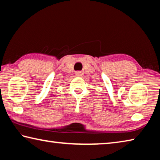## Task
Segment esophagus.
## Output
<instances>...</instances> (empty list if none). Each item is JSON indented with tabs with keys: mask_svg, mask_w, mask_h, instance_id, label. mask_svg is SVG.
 I'll return each mask as SVG.
<instances>
[{
	"mask_svg": "<svg viewBox=\"0 0 160 160\" xmlns=\"http://www.w3.org/2000/svg\"><path fill=\"white\" fill-rule=\"evenodd\" d=\"M75 75L77 76V77H82V72H81V71H77V72H76Z\"/></svg>",
	"mask_w": 160,
	"mask_h": 160,
	"instance_id": "1",
	"label": "esophagus"
}]
</instances>
